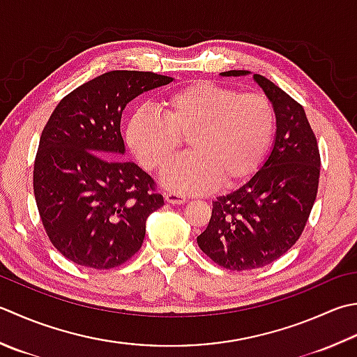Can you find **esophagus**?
<instances>
[{"label":"esophagus","instance_id":"obj_1","mask_svg":"<svg viewBox=\"0 0 357 357\" xmlns=\"http://www.w3.org/2000/svg\"><path fill=\"white\" fill-rule=\"evenodd\" d=\"M164 199H165V202H169V204H176V206H179V204H184V202L187 201V198L184 197V195L176 193V192H169V193H165Z\"/></svg>","mask_w":357,"mask_h":357}]
</instances>
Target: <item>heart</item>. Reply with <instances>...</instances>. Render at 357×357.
<instances>
[{
  "instance_id": "heart-1",
  "label": "heart",
  "mask_w": 357,
  "mask_h": 357,
  "mask_svg": "<svg viewBox=\"0 0 357 357\" xmlns=\"http://www.w3.org/2000/svg\"><path fill=\"white\" fill-rule=\"evenodd\" d=\"M162 117L139 109L127 127V142L146 170L172 162L187 139L190 155L162 174L179 193H206L218 184L232 188L248 181L266 155L274 109L266 97L197 80L160 102Z\"/></svg>"
}]
</instances>
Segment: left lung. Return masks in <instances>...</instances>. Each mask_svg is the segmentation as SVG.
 Segmentation results:
<instances>
[{
  "instance_id": "obj_1",
  "label": "left lung",
  "mask_w": 357,
  "mask_h": 357,
  "mask_svg": "<svg viewBox=\"0 0 357 357\" xmlns=\"http://www.w3.org/2000/svg\"><path fill=\"white\" fill-rule=\"evenodd\" d=\"M252 79L275 113L272 150L246 184L213 201L208 226L197 238L202 252L230 271L263 268L288 252L303 232L319 187V146L303 107L266 77Z\"/></svg>"
}]
</instances>
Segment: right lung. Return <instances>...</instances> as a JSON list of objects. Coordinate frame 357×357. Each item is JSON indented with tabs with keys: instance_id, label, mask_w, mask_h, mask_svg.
Instances as JSON below:
<instances>
[{
	"instance_id": "right-lung-1",
	"label": "right lung",
	"mask_w": 357,
	"mask_h": 357,
	"mask_svg": "<svg viewBox=\"0 0 357 357\" xmlns=\"http://www.w3.org/2000/svg\"><path fill=\"white\" fill-rule=\"evenodd\" d=\"M167 75L111 71L69 93L41 132L33 193L49 240L75 264L111 269L141 249L149 216L164 206L155 181L122 160L121 119Z\"/></svg>"
}]
</instances>
